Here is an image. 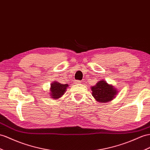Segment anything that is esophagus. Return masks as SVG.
Wrapping results in <instances>:
<instances>
[{
    "label": "esophagus",
    "instance_id": "34e87169",
    "mask_svg": "<svg viewBox=\"0 0 150 150\" xmlns=\"http://www.w3.org/2000/svg\"><path fill=\"white\" fill-rule=\"evenodd\" d=\"M75 83H76V84H79V83H81V81H80V80H75Z\"/></svg>",
    "mask_w": 150,
    "mask_h": 150
}]
</instances>
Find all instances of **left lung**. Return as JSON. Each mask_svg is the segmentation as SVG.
<instances>
[{"instance_id":"8db88e82","label":"left lung","mask_w":150,"mask_h":150,"mask_svg":"<svg viewBox=\"0 0 150 150\" xmlns=\"http://www.w3.org/2000/svg\"><path fill=\"white\" fill-rule=\"evenodd\" d=\"M91 91L93 96L99 103H106L113 100L118 93L116 88L103 80L99 81L96 86L91 87Z\"/></svg>"}]
</instances>
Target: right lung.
Segmentation results:
<instances>
[{
    "instance_id": "right-lung-1",
    "label": "right lung",
    "mask_w": 150,
    "mask_h": 150,
    "mask_svg": "<svg viewBox=\"0 0 150 150\" xmlns=\"http://www.w3.org/2000/svg\"><path fill=\"white\" fill-rule=\"evenodd\" d=\"M68 86V84L67 83L62 84L57 82H54L51 84V89H50L51 98L54 99L59 98L64 94Z\"/></svg>"
}]
</instances>
